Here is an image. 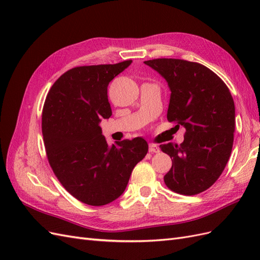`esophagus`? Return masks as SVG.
Instances as JSON below:
<instances>
[{"mask_svg":"<svg viewBox=\"0 0 260 260\" xmlns=\"http://www.w3.org/2000/svg\"><path fill=\"white\" fill-rule=\"evenodd\" d=\"M148 151L151 152V153H157V152H159V147L157 146L156 144L149 143V145H148Z\"/></svg>","mask_w":260,"mask_h":260,"instance_id":"34e87169","label":"esophagus"}]
</instances>
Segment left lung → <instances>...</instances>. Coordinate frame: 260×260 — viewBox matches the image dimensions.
I'll return each mask as SVG.
<instances>
[{
    "label": "left lung",
    "instance_id": "8db88e82",
    "mask_svg": "<svg viewBox=\"0 0 260 260\" xmlns=\"http://www.w3.org/2000/svg\"><path fill=\"white\" fill-rule=\"evenodd\" d=\"M170 89L167 119L185 128L180 145L161 144L172 158L166 185L179 194L195 195L214 184L229 160L235 129V107L225 83L199 62L176 58L145 60Z\"/></svg>",
    "mask_w": 260,
    "mask_h": 260
}]
</instances>
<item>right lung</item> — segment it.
Masks as SVG:
<instances>
[{
	"label": "right lung",
	"mask_w": 260,
	"mask_h": 260,
	"mask_svg": "<svg viewBox=\"0 0 260 260\" xmlns=\"http://www.w3.org/2000/svg\"><path fill=\"white\" fill-rule=\"evenodd\" d=\"M131 62L75 67L55 81L45 100L42 135L49 162L62 186L86 205L119 198L148 151L143 138L109 146L100 127L102 118L112 116L107 86Z\"/></svg>",
	"instance_id": "add662e5"
}]
</instances>
